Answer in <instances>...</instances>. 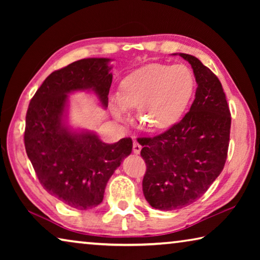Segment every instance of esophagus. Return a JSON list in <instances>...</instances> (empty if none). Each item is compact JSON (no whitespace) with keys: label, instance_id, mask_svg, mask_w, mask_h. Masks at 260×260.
I'll return each instance as SVG.
<instances>
[{"label":"esophagus","instance_id":"obj_1","mask_svg":"<svg viewBox=\"0 0 260 260\" xmlns=\"http://www.w3.org/2000/svg\"><path fill=\"white\" fill-rule=\"evenodd\" d=\"M141 149H142V146L139 142H136V141H134L133 143V152L136 153V155H139V153L141 152Z\"/></svg>","mask_w":260,"mask_h":260}]
</instances>
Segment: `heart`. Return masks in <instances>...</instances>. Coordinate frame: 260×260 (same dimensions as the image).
<instances>
[{
    "label": "heart",
    "instance_id": "obj_1",
    "mask_svg": "<svg viewBox=\"0 0 260 260\" xmlns=\"http://www.w3.org/2000/svg\"><path fill=\"white\" fill-rule=\"evenodd\" d=\"M193 86L192 72L184 65H146L122 80L112 100V113L124 120L126 109L138 108V118L144 125L152 129L169 128L186 111Z\"/></svg>",
    "mask_w": 260,
    "mask_h": 260
}]
</instances>
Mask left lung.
I'll list each match as a JSON object with an SVG mask.
<instances>
[{
	"mask_svg": "<svg viewBox=\"0 0 260 260\" xmlns=\"http://www.w3.org/2000/svg\"><path fill=\"white\" fill-rule=\"evenodd\" d=\"M191 65L195 100L181 120L153 138H139L146 161L143 195L152 208L171 211L190 205L219 177L227 159L231 111L218 77L196 57Z\"/></svg>",
	"mask_w": 260,
	"mask_h": 260,
	"instance_id": "8db88e82",
	"label": "left lung"
}]
</instances>
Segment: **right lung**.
<instances>
[{
	"label": "right lung",
	"instance_id": "add662e5",
	"mask_svg": "<svg viewBox=\"0 0 260 260\" xmlns=\"http://www.w3.org/2000/svg\"><path fill=\"white\" fill-rule=\"evenodd\" d=\"M108 58H87L56 70L30 100L24 133L26 153L42 187L77 210H88L103 201L105 186L133 141L124 138L108 144L94 133L77 134L63 125L68 94L91 89L108 107L112 82Z\"/></svg>",
	"mask_w": 260,
	"mask_h": 260
}]
</instances>
